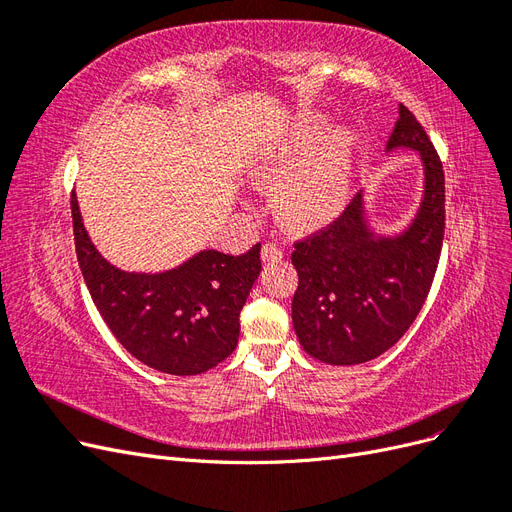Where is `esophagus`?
<instances>
[{"label": "esophagus", "instance_id": "esophagus-1", "mask_svg": "<svg viewBox=\"0 0 512 512\" xmlns=\"http://www.w3.org/2000/svg\"><path fill=\"white\" fill-rule=\"evenodd\" d=\"M282 258H284V250L280 245H275V243L262 245V260H265V262H277Z\"/></svg>", "mask_w": 512, "mask_h": 512}]
</instances>
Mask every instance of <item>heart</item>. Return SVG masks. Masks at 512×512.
Masks as SVG:
<instances>
[{
  "instance_id": "1",
  "label": "heart",
  "mask_w": 512,
  "mask_h": 512,
  "mask_svg": "<svg viewBox=\"0 0 512 512\" xmlns=\"http://www.w3.org/2000/svg\"><path fill=\"white\" fill-rule=\"evenodd\" d=\"M316 113H301L280 136L262 147L252 175L262 183H280L275 215L292 230L327 224L344 209L354 177L359 136L335 128Z\"/></svg>"
}]
</instances>
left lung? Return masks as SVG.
Listing matches in <instances>:
<instances>
[{
    "label": "left lung",
    "instance_id": "1",
    "mask_svg": "<svg viewBox=\"0 0 512 512\" xmlns=\"http://www.w3.org/2000/svg\"><path fill=\"white\" fill-rule=\"evenodd\" d=\"M416 151L423 196L410 224L382 235L369 224L365 192L314 237L294 243L299 288L292 324L307 354L329 365H359L399 342L421 312L444 239V170L421 123L399 104L386 153Z\"/></svg>",
    "mask_w": 512,
    "mask_h": 512
}]
</instances>
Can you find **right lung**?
Segmentation results:
<instances>
[{
    "label": "right lung",
    "mask_w": 512,
    "mask_h": 512,
    "mask_svg": "<svg viewBox=\"0 0 512 512\" xmlns=\"http://www.w3.org/2000/svg\"><path fill=\"white\" fill-rule=\"evenodd\" d=\"M79 267L106 327L134 359L170 376H196L239 342V314L260 275V243L241 256L203 250L162 273L111 265L91 243L72 192Z\"/></svg>",
    "instance_id": "right-lung-1"
}]
</instances>
